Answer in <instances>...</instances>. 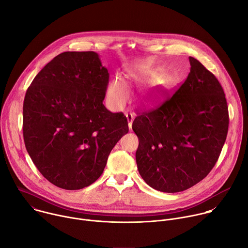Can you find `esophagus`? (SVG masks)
Returning <instances> with one entry per match:
<instances>
[{"instance_id": "34e87169", "label": "esophagus", "mask_w": 248, "mask_h": 248, "mask_svg": "<svg viewBox=\"0 0 248 248\" xmlns=\"http://www.w3.org/2000/svg\"><path fill=\"white\" fill-rule=\"evenodd\" d=\"M125 117H126V120H127V124H128V128L131 129L132 127V122H133V115L131 113H126L125 114Z\"/></svg>"}]
</instances>
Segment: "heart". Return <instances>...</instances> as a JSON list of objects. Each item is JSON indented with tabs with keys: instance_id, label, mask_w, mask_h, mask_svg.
Returning <instances> with one entry per match:
<instances>
[{
	"instance_id": "heart-1",
	"label": "heart",
	"mask_w": 248,
	"mask_h": 248,
	"mask_svg": "<svg viewBox=\"0 0 248 248\" xmlns=\"http://www.w3.org/2000/svg\"><path fill=\"white\" fill-rule=\"evenodd\" d=\"M128 78L131 80H142L145 78H141L136 74L130 73ZM171 88V82L165 80L162 83L150 87L143 93V100L148 104H153L161 101L166 93ZM107 98L110 104L114 107H121L129 98V89L126 81L121 77H115L107 86Z\"/></svg>"
}]
</instances>
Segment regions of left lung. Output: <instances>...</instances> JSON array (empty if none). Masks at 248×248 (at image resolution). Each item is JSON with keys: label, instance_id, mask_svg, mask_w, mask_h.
Here are the masks:
<instances>
[{"label": "left lung", "instance_id": "left-lung-1", "mask_svg": "<svg viewBox=\"0 0 248 248\" xmlns=\"http://www.w3.org/2000/svg\"><path fill=\"white\" fill-rule=\"evenodd\" d=\"M185 83L160 107L137 116L132 129L139 139L137 169L152 188L184 191L215 166L229 128L224 90L215 76L189 57Z\"/></svg>", "mask_w": 248, "mask_h": 248}]
</instances>
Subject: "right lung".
I'll return each mask as SVG.
<instances>
[{"mask_svg": "<svg viewBox=\"0 0 248 248\" xmlns=\"http://www.w3.org/2000/svg\"><path fill=\"white\" fill-rule=\"evenodd\" d=\"M108 82V69L97 53L64 52L40 70L26 91L25 147L58 187L77 190L96 182L128 132L126 118L103 105Z\"/></svg>", "mask_w": 248, "mask_h": 248, "instance_id": "right-lung-1", "label": "right lung"}]
</instances>
